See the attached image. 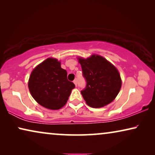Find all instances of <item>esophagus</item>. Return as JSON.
Here are the masks:
<instances>
[{
  "mask_svg": "<svg viewBox=\"0 0 155 155\" xmlns=\"http://www.w3.org/2000/svg\"><path fill=\"white\" fill-rule=\"evenodd\" d=\"M73 82H74V84H75V86H77V84H78V80H74V81H73Z\"/></svg>",
  "mask_w": 155,
  "mask_h": 155,
  "instance_id": "34e87169",
  "label": "esophagus"
}]
</instances>
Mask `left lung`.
<instances>
[{"label": "left lung", "instance_id": "obj_1", "mask_svg": "<svg viewBox=\"0 0 155 155\" xmlns=\"http://www.w3.org/2000/svg\"><path fill=\"white\" fill-rule=\"evenodd\" d=\"M78 60L87 82L81 91L86 103L91 107L100 108L114 101L121 87V79L116 67L99 55Z\"/></svg>", "mask_w": 155, "mask_h": 155}]
</instances>
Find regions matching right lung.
<instances>
[{
  "mask_svg": "<svg viewBox=\"0 0 155 155\" xmlns=\"http://www.w3.org/2000/svg\"><path fill=\"white\" fill-rule=\"evenodd\" d=\"M75 87L67 79V71L61 68L60 61L52 58L46 59L33 70L28 82L33 98L51 110L62 108Z\"/></svg>",
  "mask_w": 155,
  "mask_h": 155,
  "instance_id": "1",
  "label": "right lung"
}]
</instances>
